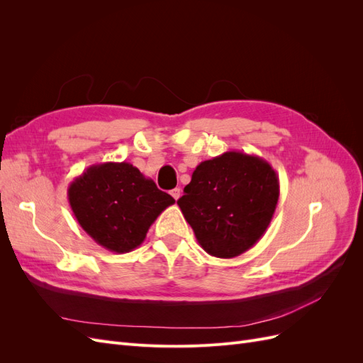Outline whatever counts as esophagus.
<instances>
[{
  "mask_svg": "<svg viewBox=\"0 0 363 363\" xmlns=\"http://www.w3.org/2000/svg\"><path fill=\"white\" fill-rule=\"evenodd\" d=\"M180 194H182V192H180V189H179V188H175V189H172V191H171V195H172V199H174L175 201H177V200L180 199Z\"/></svg>",
  "mask_w": 363,
  "mask_h": 363,
  "instance_id": "34e87169",
  "label": "esophagus"
}]
</instances>
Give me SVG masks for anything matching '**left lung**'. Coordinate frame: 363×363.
<instances>
[{
	"instance_id": "8db88e82",
	"label": "left lung",
	"mask_w": 363,
	"mask_h": 363,
	"mask_svg": "<svg viewBox=\"0 0 363 363\" xmlns=\"http://www.w3.org/2000/svg\"><path fill=\"white\" fill-rule=\"evenodd\" d=\"M279 195V175L267 160L227 151L195 168L177 204L201 248L232 259L265 235Z\"/></svg>"
}]
</instances>
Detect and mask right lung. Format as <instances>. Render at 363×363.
I'll return each instance as SVG.
<instances>
[{"mask_svg":"<svg viewBox=\"0 0 363 363\" xmlns=\"http://www.w3.org/2000/svg\"><path fill=\"white\" fill-rule=\"evenodd\" d=\"M68 200L84 232L119 255L144 242L151 224L175 203L127 162L92 164L69 184Z\"/></svg>","mask_w":363,"mask_h":363,"instance_id":"obj_1","label":"right lung"}]
</instances>
